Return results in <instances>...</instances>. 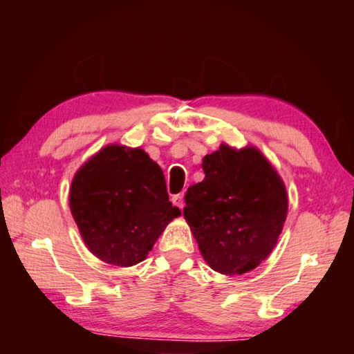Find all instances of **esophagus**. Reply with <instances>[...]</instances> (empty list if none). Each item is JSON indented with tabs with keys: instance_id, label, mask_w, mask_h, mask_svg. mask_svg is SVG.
<instances>
[{
	"instance_id": "esophagus-1",
	"label": "esophagus",
	"mask_w": 354,
	"mask_h": 354,
	"mask_svg": "<svg viewBox=\"0 0 354 354\" xmlns=\"http://www.w3.org/2000/svg\"><path fill=\"white\" fill-rule=\"evenodd\" d=\"M171 201H173V205H175V206H178L179 209H183V207H184V194H178V195H173V198H171Z\"/></svg>"
}]
</instances>
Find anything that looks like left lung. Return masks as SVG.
I'll return each instance as SVG.
<instances>
[{
    "label": "left lung",
    "instance_id": "left-lung-1",
    "mask_svg": "<svg viewBox=\"0 0 354 354\" xmlns=\"http://www.w3.org/2000/svg\"><path fill=\"white\" fill-rule=\"evenodd\" d=\"M201 167L206 176L187 189L183 214L203 259L227 277L251 272L283 231L289 206L283 178L253 145L221 143Z\"/></svg>",
    "mask_w": 354,
    "mask_h": 354
}]
</instances>
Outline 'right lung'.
<instances>
[{"label":"right lung","instance_id":"right-lung-1","mask_svg":"<svg viewBox=\"0 0 354 354\" xmlns=\"http://www.w3.org/2000/svg\"><path fill=\"white\" fill-rule=\"evenodd\" d=\"M68 198L88 251L117 267L145 261L167 225L181 215L169 201L160 167L142 148L118 143L80 167Z\"/></svg>","mask_w":354,"mask_h":354}]
</instances>
